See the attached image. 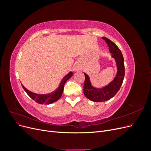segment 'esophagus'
<instances>
[{
    "label": "esophagus",
    "instance_id": "esophagus-1",
    "mask_svg": "<svg viewBox=\"0 0 151 151\" xmlns=\"http://www.w3.org/2000/svg\"><path fill=\"white\" fill-rule=\"evenodd\" d=\"M77 68H75V70H77Z\"/></svg>",
    "mask_w": 151,
    "mask_h": 151
}]
</instances>
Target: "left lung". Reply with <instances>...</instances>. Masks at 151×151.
Returning <instances> with one entry per match:
<instances>
[{
	"mask_svg": "<svg viewBox=\"0 0 151 151\" xmlns=\"http://www.w3.org/2000/svg\"><path fill=\"white\" fill-rule=\"evenodd\" d=\"M102 38L108 44L111 57L115 60L117 71L111 83L101 88L93 86L89 76L86 73H84L85 76L84 94L87 98L94 102H103L112 98L119 91L125 76L124 59L120 50L110 40L106 37Z\"/></svg>",
	"mask_w": 151,
	"mask_h": 151,
	"instance_id": "left-lung-1",
	"label": "left lung"
}]
</instances>
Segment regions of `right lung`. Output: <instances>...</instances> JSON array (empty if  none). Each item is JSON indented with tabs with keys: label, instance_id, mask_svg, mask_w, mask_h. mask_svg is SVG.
<instances>
[{
	"label": "right lung",
	"instance_id": "1",
	"mask_svg": "<svg viewBox=\"0 0 151 151\" xmlns=\"http://www.w3.org/2000/svg\"><path fill=\"white\" fill-rule=\"evenodd\" d=\"M72 75H73V73L72 72L68 73V74L63 77L62 80L61 81L60 84H59V86L58 87V88L54 92L50 94H39L34 93L33 92H31V91H29L28 89H27L22 84L21 85H22V88L24 89V90L26 91V93L28 94L29 96L31 99H33L36 103L41 104H50L54 102H56L57 100H58L60 98V97L62 96V94L63 93V88H64V85L66 83V81L69 79L72 76Z\"/></svg>",
	"mask_w": 151,
	"mask_h": 151
}]
</instances>
